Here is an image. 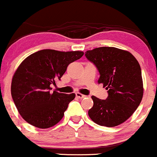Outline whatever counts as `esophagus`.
<instances>
[{
    "instance_id": "34e87169",
    "label": "esophagus",
    "mask_w": 157,
    "mask_h": 157,
    "mask_svg": "<svg viewBox=\"0 0 157 157\" xmlns=\"http://www.w3.org/2000/svg\"><path fill=\"white\" fill-rule=\"evenodd\" d=\"M75 95H76L77 98H80V99L84 98L86 97L85 94H81V93H78V92L76 93V94H75Z\"/></svg>"
}]
</instances>
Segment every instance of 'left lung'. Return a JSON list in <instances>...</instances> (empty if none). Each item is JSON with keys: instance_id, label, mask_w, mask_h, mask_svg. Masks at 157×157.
<instances>
[{"instance_id": "obj_1", "label": "left lung", "mask_w": 157, "mask_h": 157, "mask_svg": "<svg viewBox=\"0 0 157 157\" xmlns=\"http://www.w3.org/2000/svg\"><path fill=\"white\" fill-rule=\"evenodd\" d=\"M85 56L98 70V84L108 96L101 100L92 96L90 118L101 126L115 127L126 121L139 106L144 94L139 63L128 51L115 47H98L85 52Z\"/></svg>"}]
</instances>
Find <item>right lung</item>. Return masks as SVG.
Here are the masks:
<instances>
[{
  "label": "right lung",
  "mask_w": 157,
  "mask_h": 157,
  "mask_svg": "<svg viewBox=\"0 0 157 157\" xmlns=\"http://www.w3.org/2000/svg\"><path fill=\"white\" fill-rule=\"evenodd\" d=\"M83 55L82 51L43 49L21 63L12 78L11 95L17 109L27 123L46 129L61 121L75 94L56 91L52 93L50 85H56V80H60L68 66Z\"/></svg>",
  "instance_id": "obj_1"
}]
</instances>
